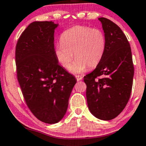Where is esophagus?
Instances as JSON below:
<instances>
[{
  "label": "esophagus",
  "instance_id": "esophagus-1",
  "mask_svg": "<svg viewBox=\"0 0 146 146\" xmlns=\"http://www.w3.org/2000/svg\"><path fill=\"white\" fill-rule=\"evenodd\" d=\"M76 80H77V82H79V81L82 80L83 77H82V76H76Z\"/></svg>",
  "mask_w": 146,
  "mask_h": 146
}]
</instances>
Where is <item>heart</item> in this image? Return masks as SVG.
I'll list each match as a JSON object with an SVG mask.
<instances>
[{"label":"heart","instance_id":"b5f03b06","mask_svg":"<svg viewBox=\"0 0 146 146\" xmlns=\"http://www.w3.org/2000/svg\"><path fill=\"white\" fill-rule=\"evenodd\" d=\"M60 44L55 48V55L64 68L74 74L83 73L87 67H96L103 58L106 48L104 33L98 29L85 26H74L63 31L60 38Z\"/></svg>","mask_w":146,"mask_h":146}]
</instances>
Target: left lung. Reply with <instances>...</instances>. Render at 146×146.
Wrapping results in <instances>:
<instances>
[{
	"instance_id": "obj_1",
	"label": "left lung",
	"mask_w": 146,
	"mask_h": 146,
	"mask_svg": "<svg viewBox=\"0 0 146 146\" xmlns=\"http://www.w3.org/2000/svg\"><path fill=\"white\" fill-rule=\"evenodd\" d=\"M98 19L106 36V50L96 68L84 81L90 112L99 119L111 120L128 103L134 68L130 45L121 29L107 18Z\"/></svg>"
}]
</instances>
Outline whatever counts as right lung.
Listing matches in <instances>:
<instances>
[{"instance_id": "add662e5", "label": "right lung", "mask_w": 146, "mask_h": 146, "mask_svg": "<svg viewBox=\"0 0 146 146\" xmlns=\"http://www.w3.org/2000/svg\"><path fill=\"white\" fill-rule=\"evenodd\" d=\"M58 24L34 22L17 40V79L30 110L40 121L55 124L65 115L76 79L58 64L54 32Z\"/></svg>"}]
</instances>
